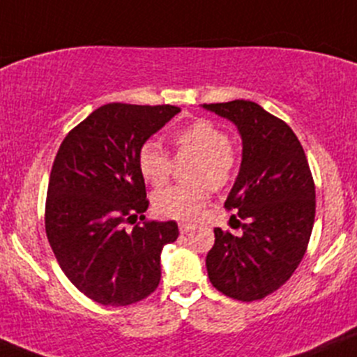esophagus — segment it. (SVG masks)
<instances>
[{"label": "esophagus", "instance_id": "1", "mask_svg": "<svg viewBox=\"0 0 357 357\" xmlns=\"http://www.w3.org/2000/svg\"><path fill=\"white\" fill-rule=\"evenodd\" d=\"M193 228H195V226L188 225V222H179V231H181L183 235H186V233H190Z\"/></svg>", "mask_w": 357, "mask_h": 357}]
</instances>
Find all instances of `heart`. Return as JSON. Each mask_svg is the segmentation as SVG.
<instances>
[{
    "label": "heart",
    "instance_id": "1",
    "mask_svg": "<svg viewBox=\"0 0 357 357\" xmlns=\"http://www.w3.org/2000/svg\"><path fill=\"white\" fill-rule=\"evenodd\" d=\"M171 143L179 157H195L190 178L199 185L167 186L155 193L153 207L164 218L192 221L207 200L204 183L219 190L231 181L236 169V153L228 143V135L207 119H199L172 132ZM138 169L149 185L160 186L171 174V158L158 143L146 142L138 152Z\"/></svg>",
    "mask_w": 357,
    "mask_h": 357
}]
</instances>
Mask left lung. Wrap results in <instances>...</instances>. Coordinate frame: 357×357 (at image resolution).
<instances>
[{
    "instance_id": "obj_1",
    "label": "left lung",
    "mask_w": 357,
    "mask_h": 357,
    "mask_svg": "<svg viewBox=\"0 0 357 357\" xmlns=\"http://www.w3.org/2000/svg\"><path fill=\"white\" fill-rule=\"evenodd\" d=\"M202 109L235 124L242 138V164L225 205L245 221L242 236L214 229L208 280L228 297L259 301L278 290L304 257L314 225V181L297 136L261 105L235 100Z\"/></svg>"
}]
</instances>
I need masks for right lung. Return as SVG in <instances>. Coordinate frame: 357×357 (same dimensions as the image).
Instances as JSON below:
<instances>
[{
    "mask_svg": "<svg viewBox=\"0 0 357 357\" xmlns=\"http://www.w3.org/2000/svg\"><path fill=\"white\" fill-rule=\"evenodd\" d=\"M181 109L109 103L60 145L46 199V236L72 285L103 305L135 304L160 282V254L176 242V221L126 231L149 208L138 152ZM145 218V215H143Z\"/></svg>",
    "mask_w": 357,
    "mask_h": 357,
    "instance_id": "obj_1",
    "label": "right lung"
}]
</instances>
